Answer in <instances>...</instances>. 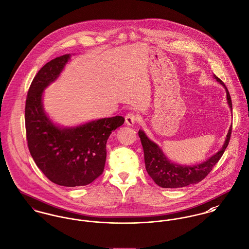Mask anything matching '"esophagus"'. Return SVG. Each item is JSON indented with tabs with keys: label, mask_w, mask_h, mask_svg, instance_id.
<instances>
[{
	"label": "esophagus",
	"mask_w": 249,
	"mask_h": 249,
	"mask_svg": "<svg viewBox=\"0 0 249 249\" xmlns=\"http://www.w3.org/2000/svg\"><path fill=\"white\" fill-rule=\"evenodd\" d=\"M137 115L134 113H129L125 116V122L127 125L129 126H133L136 122H137Z\"/></svg>",
	"instance_id": "obj_1"
}]
</instances>
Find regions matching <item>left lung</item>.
<instances>
[{"instance_id":"1","label":"left lung","mask_w":249,"mask_h":249,"mask_svg":"<svg viewBox=\"0 0 249 249\" xmlns=\"http://www.w3.org/2000/svg\"><path fill=\"white\" fill-rule=\"evenodd\" d=\"M213 77L226 89L228 104L232 111V102L228 88L219 77L215 75ZM231 130L232 125L230 127L223 147L218 153H214L206 161L192 166L180 165L171 161L163 153L162 149L152 141L144 133V131L139 130L138 135L143 146L145 165L148 174L153 178L155 184L161 188L176 189L199 183L211 172L212 168L218 163L226 151L230 142Z\"/></svg>"}]
</instances>
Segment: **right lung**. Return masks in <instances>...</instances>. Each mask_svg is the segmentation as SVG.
Returning <instances> with one entry per match:
<instances>
[{"mask_svg":"<svg viewBox=\"0 0 249 249\" xmlns=\"http://www.w3.org/2000/svg\"><path fill=\"white\" fill-rule=\"evenodd\" d=\"M70 59V54L56 57L34 77L25 103V129L28 149L38 169L51 182L73 188L89 185L103 172L107 140L125 119L116 115L73 127L52 121L43 108V92Z\"/></svg>","mask_w":249,"mask_h":249,"instance_id":"right-lung-1","label":"right lung"}]
</instances>
